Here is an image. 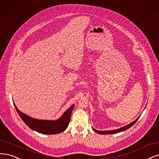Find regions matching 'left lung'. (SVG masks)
Wrapping results in <instances>:
<instances>
[{"label":"left lung","mask_w":159,"mask_h":159,"mask_svg":"<svg viewBox=\"0 0 159 159\" xmlns=\"http://www.w3.org/2000/svg\"><path fill=\"white\" fill-rule=\"evenodd\" d=\"M139 117H137V120H135L134 121L131 122V124H128V125H125V126L122 127L120 128V129H115V130H111V131H99V130H96V129H95L94 128H93V130H94L95 132L98 133V134H101V135H106V134H117V133H120V132L124 131H125V130H127V129H129V128H130V127H131L132 125H134L135 124L136 121H137V120L139 119Z\"/></svg>","instance_id":"8db88e82"}]
</instances>
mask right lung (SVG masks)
Instances as JSON below:
<instances>
[{
  "mask_svg": "<svg viewBox=\"0 0 159 159\" xmlns=\"http://www.w3.org/2000/svg\"><path fill=\"white\" fill-rule=\"evenodd\" d=\"M14 106L21 119L30 129L43 134H57L64 131L68 127L71 114L75 107L73 104L57 120H41L34 119L20 111L16 106Z\"/></svg>",
  "mask_w": 159,
  "mask_h": 159,
  "instance_id": "right-lung-1",
  "label": "right lung"
}]
</instances>
